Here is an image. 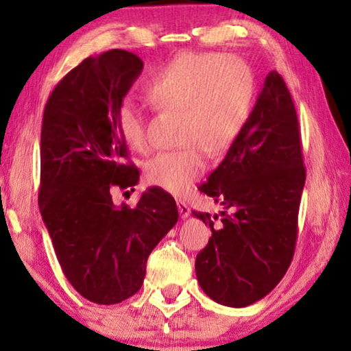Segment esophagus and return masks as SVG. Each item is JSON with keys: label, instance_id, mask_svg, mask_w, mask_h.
<instances>
[{"label": "esophagus", "instance_id": "obj_1", "mask_svg": "<svg viewBox=\"0 0 351 351\" xmlns=\"http://www.w3.org/2000/svg\"><path fill=\"white\" fill-rule=\"evenodd\" d=\"M177 208H179V213H180V217L182 219H186L190 215V206L185 203V201L182 199H177Z\"/></svg>", "mask_w": 351, "mask_h": 351}]
</instances>
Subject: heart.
<instances>
[{
  "instance_id": "1",
  "label": "heart",
  "mask_w": 351,
  "mask_h": 351,
  "mask_svg": "<svg viewBox=\"0 0 351 351\" xmlns=\"http://www.w3.org/2000/svg\"><path fill=\"white\" fill-rule=\"evenodd\" d=\"M147 99L160 112H179L177 137L182 150L162 152L148 161L145 177L172 195H185L206 169L203 152L220 155L243 132L257 84L246 60L217 52H184L148 80ZM117 128L132 150L152 148L148 118L132 100L117 110Z\"/></svg>"
}]
</instances>
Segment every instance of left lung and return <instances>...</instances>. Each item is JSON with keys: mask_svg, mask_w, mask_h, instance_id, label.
I'll return each instance as SVG.
<instances>
[{"mask_svg": "<svg viewBox=\"0 0 351 351\" xmlns=\"http://www.w3.org/2000/svg\"><path fill=\"white\" fill-rule=\"evenodd\" d=\"M304 185L294 102L285 80L270 71L243 132L199 186L225 209L214 217L193 210L213 232L195 262L206 295L241 308L275 289L294 256Z\"/></svg>", "mask_w": 351, "mask_h": 351, "instance_id": "1", "label": "left lung"}]
</instances>
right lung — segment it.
<instances>
[{"label": "right lung", "instance_id": "obj_1", "mask_svg": "<svg viewBox=\"0 0 351 351\" xmlns=\"http://www.w3.org/2000/svg\"><path fill=\"white\" fill-rule=\"evenodd\" d=\"M142 69L123 49L88 57L56 86L43 114V222L66 280L99 305L141 289L148 256L179 219L174 198L158 186L134 208L117 206L110 193L138 182L137 167L123 162L117 110Z\"/></svg>", "mask_w": 351, "mask_h": 351}]
</instances>
